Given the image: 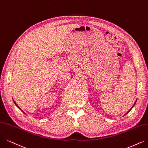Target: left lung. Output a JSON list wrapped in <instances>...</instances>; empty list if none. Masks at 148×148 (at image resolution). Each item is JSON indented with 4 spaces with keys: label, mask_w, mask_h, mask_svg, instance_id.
Instances as JSON below:
<instances>
[{
    "label": "left lung",
    "mask_w": 148,
    "mask_h": 148,
    "mask_svg": "<svg viewBox=\"0 0 148 148\" xmlns=\"http://www.w3.org/2000/svg\"><path fill=\"white\" fill-rule=\"evenodd\" d=\"M136 101H137V100H136V101H135V103H136ZM135 103H134V105H135ZM134 106H132V108H131V109H130V110H129V111H128V112H127V113H126V114H125V115H126V114H128V113H129V112H130V110H131V109H132V108H133V107H134Z\"/></svg>",
    "instance_id": "8db88e82"
}]
</instances>
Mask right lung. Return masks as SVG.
<instances>
[{"label":"right lung","mask_w":148,"mask_h":148,"mask_svg":"<svg viewBox=\"0 0 148 148\" xmlns=\"http://www.w3.org/2000/svg\"><path fill=\"white\" fill-rule=\"evenodd\" d=\"M13 101H14V104H15V105H16V106H17V108H19V109H20V110H21V111H22V112H23V113H24V114H25V112H23V110H22V109H21V108H19V106H17V104H16V102H15V101H14V100H13Z\"/></svg>","instance_id":"1"}]
</instances>
